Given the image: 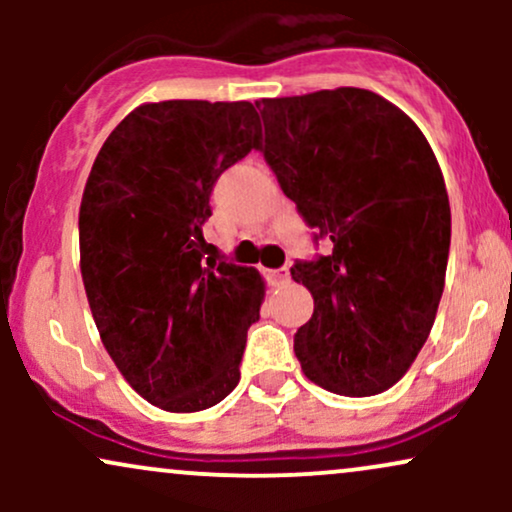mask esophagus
Returning <instances> with one entry per match:
<instances>
[{
	"label": "esophagus",
	"instance_id": "34e87169",
	"mask_svg": "<svg viewBox=\"0 0 512 512\" xmlns=\"http://www.w3.org/2000/svg\"><path fill=\"white\" fill-rule=\"evenodd\" d=\"M267 279L272 286H284L289 284V269H267Z\"/></svg>",
	"mask_w": 512,
	"mask_h": 512
}]
</instances>
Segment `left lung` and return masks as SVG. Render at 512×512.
Instances as JSON below:
<instances>
[{"label": "left lung", "mask_w": 512, "mask_h": 512, "mask_svg": "<svg viewBox=\"0 0 512 512\" xmlns=\"http://www.w3.org/2000/svg\"><path fill=\"white\" fill-rule=\"evenodd\" d=\"M260 151L332 252L293 264L313 317L293 349L305 378L370 397L402 380L436 322L450 202L424 132L395 103L342 86L262 98Z\"/></svg>", "instance_id": "8db88e82"}]
</instances>
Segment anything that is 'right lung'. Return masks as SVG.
I'll list each match as a JSON object with an SVG mask.
<instances>
[{"mask_svg":"<svg viewBox=\"0 0 512 512\" xmlns=\"http://www.w3.org/2000/svg\"><path fill=\"white\" fill-rule=\"evenodd\" d=\"M248 101L134 108L98 151L79 207L81 279L101 342L137 395L163 411L219 404L260 320L257 269L204 262L211 187L260 149Z\"/></svg>","mask_w":512,"mask_h":512,"instance_id":"obj_1","label":"right lung"}]
</instances>
